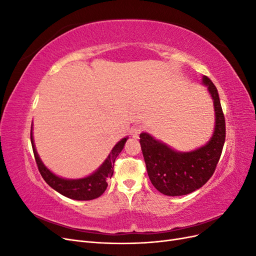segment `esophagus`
<instances>
[{
	"label": "esophagus",
	"instance_id": "1",
	"mask_svg": "<svg viewBox=\"0 0 256 256\" xmlns=\"http://www.w3.org/2000/svg\"><path fill=\"white\" fill-rule=\"evenodd\" d=\"M143 131V128L141 126H136V127H134L132 129H131V136H132L134 138H138V136H140V134Z\"/></svg>",
	"mask_w": 256,
	"mask_h": 256
}]
</instances>
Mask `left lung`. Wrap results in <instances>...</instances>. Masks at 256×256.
I'll return each instance as SVG.
<instances>
[{"mask_svg": "<svg viewBox=\"0 0 256 256\" xmlns=\"http://www.w3.org/2000/svg\"><path fill=\"white\" fill-rule=\"evenodd\" d=\"M202 83L207 88L214 109V129L205 145L190 152H178L150 134H140L147 174L154 187L164 196H186L203 187L220 159L226 141V120L214 84L206 76Z\"/></svg>", "mask_w": 256, "mask_h": 256, "instance_id": "obj_1", "label": "left lung"}]
</instances>
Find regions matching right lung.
<instances>
[{"instance_id":"obj_1","label":"right lung","mask_w":256,"mask_h":256,"mask_svg":"<svg viewBox=\"0 0 256 256\" xmlns=\"http://www.w3.org/2000/svg\"><path fill=\"white\" fill-rule=\"evenodd\" d=\"M127 140L128 136L122 138L120 142L116 143L111 152L109 154V156L106 157V159L102 162V164L100 166L94 173H92L90 175L83 178L70 180V178L58 176L56 174L51 172L50 170L44 164V162L42 161L35 147L33 136V125L32 130H30V142H32L35 160L38 170H40L44 182H47L51 188L60 193L62 196L76 200H94L99 198L106 191L108 187V178L112 177L113 175L115 159L118 158V156L122 150Z\"/></svg>"}]
</instances>
